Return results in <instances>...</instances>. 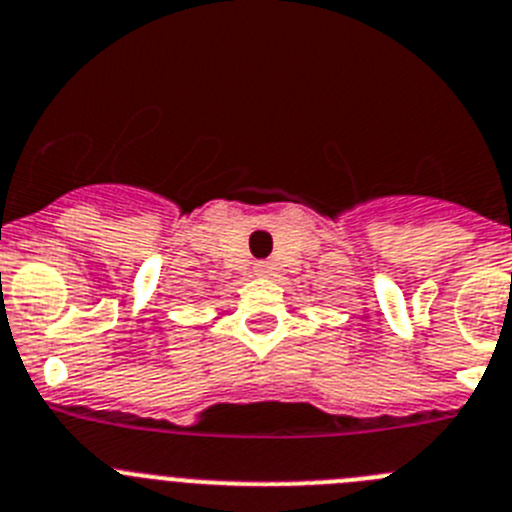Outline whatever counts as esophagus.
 Returning a JSON list of instances; mask_svg holds the SVG:
<instances>
[{
    "mask_svg": "<svg viewBox=\"0 0 512 512\" xmlns=\"http://www.w3.org/2000/svg\"><path fill=\"white\" fill-rule=\"evenodd\" d=\"M253 271H256V276H271L274 266H271V261H256V264H253Z\"/></svg>",
    "mask_w": 512,
    "mask_h": 512,
    "instance_id": "34e87169",
    "label": "esophagus"
}]
</instances>
